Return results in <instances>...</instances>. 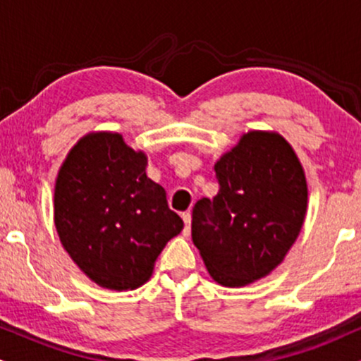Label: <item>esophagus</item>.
I'll return each mask as SVG.
<instances>
[{
    "label": "esophagus",
    "mask_w": 361,
    "mask_h": 361,
    "mask_svg": "<svg viewBox=\"0 0 361 361\" xmlns=\"http://www.w3.org/2000/svg\"><path fill=\"white\" fill-rule=\"evenodd\" d=\"M181 219H183V222H185L183 233H185V235H188L190 228H192V214H190V212H185V214L181 215Z\"/></svg>",
    "instance_id": "34e87169"
}]
</instances>
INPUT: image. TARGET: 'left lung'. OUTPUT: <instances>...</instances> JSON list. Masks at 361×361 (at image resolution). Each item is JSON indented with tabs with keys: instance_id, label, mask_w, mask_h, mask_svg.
I'll return each instance as SVG.
<instances>
[{
	"instance_id": "1",
	"label": "left lung",
	"mask_w": 361,
	"mask_h": 361,
	"mask_svg": "<svg viewBox=\"0 0 361 361\" xmlns=\"http://www.w3.org/2000/svg\"><path fill=\"white\" fill-rule=\"evenodd\" d=\"M215 173L219 193L193 207V244L216 284L244 288L271 274L296 242L307 212L305 168L279 133L249 131Z\"/></svg>"
}]
</instances>
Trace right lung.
Wrapping results in <instances>:
<instances>
[{"instance_id":"right-lung-1","label":"right lung","mask_w":361,"mask_h":361,"mask_svg":"<svg viewBox=\"0 0 361 361\" xmlns=\"http://www.w3.org/2000/svg\"><path fill=\"white\" fill-rule=\"evenodd\" d=\"M146 166L145 151L126 145L123 134L92 131L56 175V233L75 266L104 289L133 290L149 281L166 242L183 230Z\"/></svg>"}]
</instances>
